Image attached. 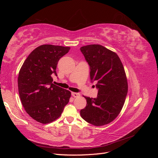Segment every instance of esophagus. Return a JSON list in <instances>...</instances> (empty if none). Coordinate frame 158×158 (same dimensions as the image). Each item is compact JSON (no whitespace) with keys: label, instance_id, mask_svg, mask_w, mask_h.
Here are the masks:
<instances>
[{"label":"esophagus","instance_id":"1","mask_svg":"<svg viewBox=\"0 0 158 158\" xmlns=\"http://www.w3.org/2000/svg\"><path fill=\"white\" fill-rule=\"evenodd\" d=\"M72 95H73V96L74 97V98H78V97H79L80 96V94H78V93H76V92H72Z\"/></svg>","mask_w":158,"mask_h":158}]
</instances>
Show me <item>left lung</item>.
Returning <instances> with one entry per match:
<instances>
[{
  "instance_id": "left-lung-1",
  "label": "left lung",
  "mask_w": 158,
  "mask_h": 158,
  "mask_svg": "<svg viewBox=\"0 0 158 158\" xmlns=\"http://www.w3.org/2000/svg\"><path fill=\"white\" fill-rule=\"evenodd\" d=\"M90 69V79L96 81V98L84 97L87 104L81 109L80 115L94 126L106 125L112 122L125 103L128 83L123 65L118 56L100 45L80 47Z\"/></svg>"
}]
</instances>
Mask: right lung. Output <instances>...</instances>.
<instances>
[{
  "label": "right lung",
  "mask_w": 158,
  "mask_h": 158,
  "mask_svg": "<svg viewBox=\"0 0 158 158\" xmlns=\"http://www.w3.org/2000/svg\"><path fill=\"white\" fill-rule=\"evenodd\" d=\"M69 47L42 45L28 55L19 72L18 92L23 107L36 121L47 124L63 113L71 96L70 91L52 84L58 61Z\"/></svg>",
  "instance_id": "right-lung-1"
}]
</instances>
